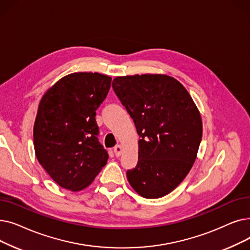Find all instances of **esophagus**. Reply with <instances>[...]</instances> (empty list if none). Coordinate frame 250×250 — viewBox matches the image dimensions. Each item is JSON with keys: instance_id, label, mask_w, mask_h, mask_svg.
I'll list each match as a JSON object with an SVG mask.
<instances>
[{"instance_id": "1", "label": "esophagus", "mask_w": 250, "mask_h": 250, "mask_svg": "<svg viewBox=\"0 0 250 250\" xmlns=\"http://www.w3.org/2000/svg\"><path fill=\"white\" fill-rule=\"evenodd\" d=\"M113 151H114V154H115L116 157H120V156L122 155V151H123L122 146H121V145H116V146L114 147Z\"/></svg>"}]
</instances>
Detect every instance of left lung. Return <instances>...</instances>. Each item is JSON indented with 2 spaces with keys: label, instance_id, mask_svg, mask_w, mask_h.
Listing matches in <instances>:
<instances>
[{
  "label": "left lung",
  "instance_id": "1",
  "mask_svg": "<svg viewBox=\"0 0 250 250\" xmlns=\"http://www.w3.org/2000/svg\"><path fill=\"white\" fill-rule=\"evenodd\" d=\"M112 88L140 136L138 164L126 171L129 185L143 198H162L179 186L195 161L201 114L187 89L166 75L116 77Z\"/></svg>",
  "mask_w": 250,
  "mask_h": 250
}]
</instances>
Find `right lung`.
<instances>
[{
  "label": "right lung",
  "mask_w": 250,
  "mask_h": 250,
  "mask_svg": "<svg viewBox=\"0 0 250 250\" xmlns=\"http://www.w3.org/2000/svg\"><path fill=\"white\" fill-rule=\"evenodd\" d=\"M110 84L108 76L74 73L62 78L39 103L33 128L36 158L65 189H84L107 163L95 116Z\"/></svg>",
  "instance_id": "add662e5"
}]
</instances>
